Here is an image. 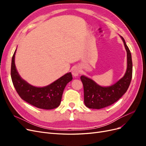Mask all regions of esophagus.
<instances>
[{"label": "esophagus", "instance_id": "1", "mask_svg": "<svg viewBox=\"0 0 146 146\" xmlns=\"http://www.w3.org/2000/svg\"><path fill=\"white\" fill-rule=\"evenodd\" d=\"M80 69L78 67V66H75V67H74L72 69V74L74 77H77L79 75V74H80Z\"/></svg>", "mask_w": 146, "mask_h": 146}]
</instances>
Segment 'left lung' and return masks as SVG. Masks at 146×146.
Wrapping results in <instances>:
<instances>
[{"instance_id":"8db88e82","label":"left lung","mask_w":146,"mask_h":146,"mask_svg":"<svg viewBox=\"0 0 146 146\" xmlns=\"http://www.w3.org/2000/svg\"><path fill=\"white\" fill-rule=\"evenodd\" d=\"M127 52V66L126 72L120 80L109 86H102L91 78L82 76L83 85L84 103L86 107L92 109H101L116 102L127 91L132 77L131 55L122 36H120Z\"/></svg>"}]
</instances>
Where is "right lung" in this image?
Listing matches in <instances>:
<instances>
[{
    "mask_svg": "<svg viewBox=\"0 0 146 146\" xmlns=\"http://www.w3.org/2000/svg\"><path fill=\"white\" fill-rule=\"evenodd\" d=\"M16 52V49L12 57L11 77L13 85L21 98L38 108L51 110L58 107L66 85L72 80L71 72L66 74L47 86H33L22 78L17 72L15 61Z\"/></svg>",
    "mask_w": 146,
    "mask_h": 146,
    "instance_id": "obj_1",
    "label": "right lung"
}]
</instances>
